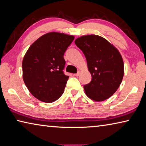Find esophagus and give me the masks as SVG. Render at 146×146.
Instances as JSON below:
<instances>
[{
    "label": "esophagus",
    "mask_w": 146,
    "mask_h": 146,
    "mask_svg": "<svg viewBox=\"0 0 146 146\" xmlns=\"http://www.w3.org/2000/svg\"><path fill=\"white\" fill-rule=\"evenodd\" d=\"M80 71H78L77 73L74 74V76H80Z\"/></svg>",
    "instance_id": "obj_1"
}]
</instances>
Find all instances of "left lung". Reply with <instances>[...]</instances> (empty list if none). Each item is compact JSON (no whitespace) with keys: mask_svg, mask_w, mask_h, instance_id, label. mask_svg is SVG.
<instances>
[{"mask_svg":"<svg viewBox=\"0 0 146 146\" xmlns=\"http://www.w3.org/2000/svg\"><path fill=\"white\" fill-rule=\"evenodd\" d=\"M85 56L92 80L84 85L86 95L95 101H102L113 95L124 76V62L118 50L104 38L86 35L75 40Z\"/></svg>","mask_w":146,"mask_h":146,"instance_id":"obj_1","label":"left lung"}]
</instances>
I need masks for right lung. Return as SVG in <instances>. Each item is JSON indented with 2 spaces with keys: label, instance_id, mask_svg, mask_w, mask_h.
Returning <instances> with one entry per match:
<instances>
[{
  "label": "right lung",
  "instance_id": "add662e5",
  "mask_svg": "<svg viewBox=\"0 0 146 146\" xmlns=\"http://www.w3.org/2000/svg\"><path fill=\"white\" fill-rule=\"evenodd\" d=\"M74 36L56 32L43 35L30 46L22 61L23 80L31 94L45 103L60 98L68 76L64 53Z\"/></svg>",
  "mask_w": 146,
  "mask_h": 146
}]
</instances>
